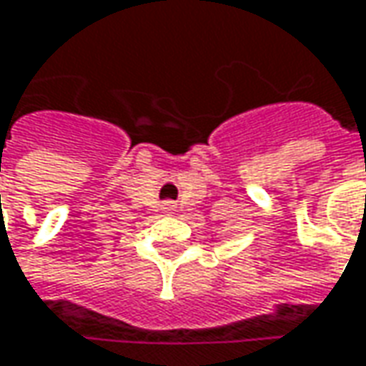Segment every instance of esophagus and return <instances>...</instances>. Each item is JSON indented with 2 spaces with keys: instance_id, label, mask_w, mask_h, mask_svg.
I'll return each mask as SVG.
<instances>
[{
  "instance_id": "obj_1",
  "label": "esophagus",
  "mask_w": 366,
  "mask_h": 366,
  "mask_svg": "<svg viewBox=\"0 0 366 366\" xmlns=\"http://www.w3.org/2000/svg\"><path fill=\"white\" fill-rule=\"evenodd\" d=\"M164 212H168V214H172L174 212V204H164Z\"/></svg>"
}]
</instances>
